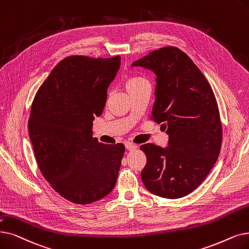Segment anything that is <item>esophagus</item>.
I'll use <instances>...</instances> for the list:
<instances>
[{
    "mask_svg": "<svg viewBox=\"0 0 249 249\" xmlns=\"http://www.w3.org/2000/svg\"><path fill=\"white\" fill-rule=\"evenodd\" d=\"M125 146H126V148H127L128 150H134V149L137 148V145H136V144H133V143H131V142H126V143H125Z\"/></svg>",
    "mask_w": 249,
    "mask_h": 249,
    "instance_id": "1",
    "label": "esophagus"
}]
</instances>
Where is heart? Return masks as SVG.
Masks as SVG:
<instances>
[{"label": "heart", "mask_w": 249, "mask_h": 249, "mask_svg": "<svg viewBox=\"0 0 249 249\" xmlns=\"http://www.w3.org/2000/svg\"><path fill=\"white\" fill-rule=\"evenodd\" d=\"M143 84H147V81L144 78L139 77V76H133V77H130L127 79L126 89H127V91H129V90L136 89V88H138V86L143 85Z\"/></svg>", "instance_id": "heart-1"}]
</instances>
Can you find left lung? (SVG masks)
<instances>
[{"label":"left lung","mask_w":249,"mask_h":249,"mask_svg":"<svg viewBox=\"0 0 249 249\" xmlns=\"http://www.w3.org/2000/svg\"><path fill=\"white\" fill-rule=\"evenodd\" d=\"M131 66L156 75L151 117L169 136L166 147L140 146L146 156L142 180L158 196H185L201 184L221 150L222 125L213 91L196 65L175 47L151 52Z\"/></svg>","instance_id":"1"}]
</instances>
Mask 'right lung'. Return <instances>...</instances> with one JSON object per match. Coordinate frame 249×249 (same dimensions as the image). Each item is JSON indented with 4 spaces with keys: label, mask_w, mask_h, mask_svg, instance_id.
<instances>
[{
    "label": "right lung",
    "mask_w": 249,
    "mask_h": 249,
    "mask_svg": "<svg viewBox=\"0 0 249 249\" xmlns=\"http://www.w3.org/2000/svg\"><path fill=\"white\" fill-rule=\"evenodd\" d=\"M121 58L72 56L62 60L39 88L28 121L38 168L71 202L89 204L116 185L125 151L92 137V122L107 102Z\"/></svg>",
    "instance_id": "right-lung-1"
}]
</instances>
